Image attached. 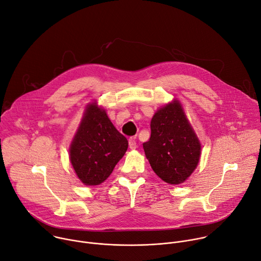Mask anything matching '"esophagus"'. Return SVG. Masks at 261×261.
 Instances as JSON below:
<instances>
[{
    "label": "esophagus",
    "instance_id": "obj_1",
    "mask_svg": "<svg viewBox=\"0 0 261 261\" xmlns=\"http://www.w3.org/2000/svg\"><path fill=\"white\" fill-rule=\"evenodd\" d=\"M129 146H130L131 150H135V148L137 147L135 137H130V138H129Z\"/></svg>",
    "mask_w": 261,
    "mask_h": 261
}]
</instances>
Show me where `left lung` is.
<instances>
[{"mask_svg":"<svg viewBox=\"0 0 261 261\" xmlns=\"http://www.w3.org/2000/svg\"><path fill=\"white\" fill-rule=\"evenodd\" d=\"M143 150L155 173L168 184L184 182L194 171L201 146L178 101L155 114Z\"/></svg>","mask_w":261,"mask_h":261,"instance_id":"1","label":"left lung"}]
</instances>
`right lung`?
Returning <instances> with one entry per match:
<instances>
[{
    "mask_svg": "<svg viewBox=\"0 0 261 261\" xmlns=\"http://www.w3.org/2000/svg\"><path fill=\"white\" fill-rule=\"evenodd\" d=\"M128 148L127 138L108 119L105 110L90 104L70 145V160L85 185L104 181Z\"/></svg>",
    "mask_w": 261,
    "mask_h": 261,
    "instance_id": "add662e5",
    "label": "right lung"
}]
</instances>
